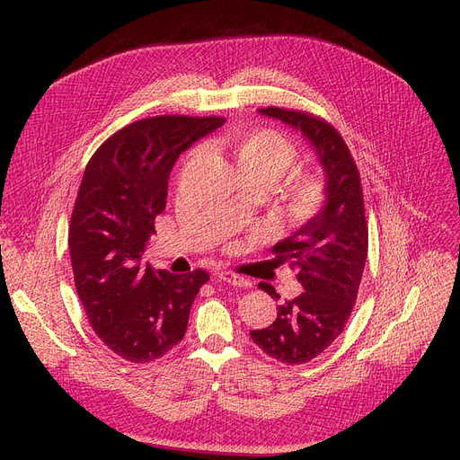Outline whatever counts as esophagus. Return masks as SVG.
<instances>
[{"mask_svg":"<svg viewBox=\"0 0 460 460\" xmlns=\"http://www.w3.org/2000/svg\"><path fill=\"white\" fill-rule=\"evenodd\" d=\"M217 279L226 281V283H229V285H234V287H243V288H246V287L252 285L250 279H246V278H243V276H238V274H234V272H229V270L217 272Z\"/></svg>","mask_w":460,"mask_h":460,"instance_id":"1","label":"esophagus"}]
</instances>
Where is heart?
I'll return each mask as SVG.
<instances>
[{
    "mask_svg": "<svg viewBox=\"0 0 460 460\" xmlns=\"http://www.w3.org/2000/svg\"><path fill=\"white\" fill-rule=\"evenodd\" d=\"M233 156L240 175L261 179L269 186L278 182L296 162V147L272 130L238 132L222 141ZM326 188L317 173H298L287 188V214L293 222H307L324 205Z\"/></svg>",
    "mask_w": 460,
    "mask_h": 460,
    "instance_id": "1",
    "label": "heart"
}]
</instances>
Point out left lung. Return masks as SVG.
I'll use <instances>...</instances> for the list:
<instances>
[{
  "label": "left lung",
  "mask_w": 460,
  "mask_h": 460,
  "mask_svg": "<svg viewBox=\"0 0 460 460\" xmlns=\"http://www.w3.org/2000/svg\"><path fill=\"white\" fill-rule=\"evenodd\" d=\"M300 132L315 151L324 173L321 210L274 246L296 269L304 293L278 305V319L252 330L253 343L287 366L307 364L324 352L350 317L367 259V224L356 164L347 143L326 120L281 108L257 110ZM262 291L279 298L274 287Z\"/></svg>",
  "instance_id": "left-lung-1"
}]
</instances>
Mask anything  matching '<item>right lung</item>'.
<instances>
[{"instance_id":"add662e5","label":"right lung","mask_w":460,"mask_h":460,"mask_svg":"<svg viewBox=\"0 0 460 460\" xmlns=\"http://www.w3.org/2000/svg\"><path fill=\"white\" fill-rule=\"evenodd\" d=\"M224 117L160 115L136 120L91 156L68 227L76 293L104 345L134 364L162 358L186 332L208 274L143 264L177 158Z\"/></svg>"}]
</instances>
